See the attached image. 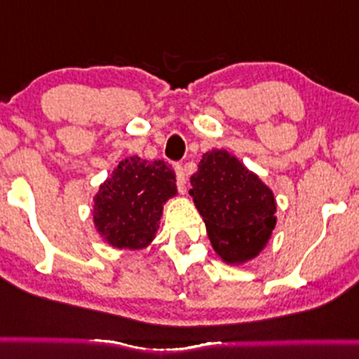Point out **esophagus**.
I'll use <instances>...</instances> for the list:
<instances>
[{"mask_svg":"<svg viewBox=\"0 0 359 359\" xmlns=\"http://www.w3.org/2000/svg\"><path fill=\"white\" fill-rule=\"evenodd\" d=\"M174 168H175V175H177V187H179L180 192L185 194V189H187V179H185L184 168H182V165H179V163H177Z\"/></svg>","mask_w":359,"mask_h":359,"instance_id":"obj_1","label":"esophagus"}]
</instances>
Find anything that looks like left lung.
Returning <instances> with one entry per match:
<instances>
[{"label":"left lung","mask_w":359,"mask_h":359,"mask_svg":"<svg viewBox=\"0 0 359 359\" xmlns=\"http://www.w3.org/2000/svg\"><path fill=\"white\" fill-rule=\"evenodd\" d=\"M194 205L214 251L228 265H245L269 245L277 226L271 189L228 150H209L191 177Z\"/></svg>","instance_id":"1"}]
</instances>
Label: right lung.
<instances>
[{
	"label": "right lung",
	"mask_w": 359,
	"mask_h": 359,
	"mask_svg": "<svg viewBox=\"0 0 359 359\" xmlns=\"http://www.w3.org/2000/svg\"><path fill=\"white\" fill-rule=\"evenodd\" d=\"M175 182L163 160L138 155L119 160L93 197L94 229L113 248H147L158 231L163 205L179 196Z\"/></svg>",
	"instance_id": "obj_1"
}]
</instances>
